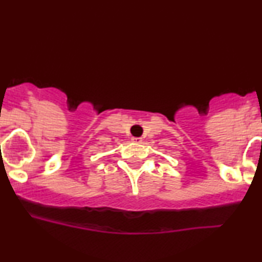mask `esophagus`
Wrapping results in <instances>:
<instances>
[{"label":"esophagus","instance_id":"obj_1","mask_svg":"<svg viewBox=\"0 0 262 262\" xmlns=\"http://www.w3.org/2000/svg\"><path fill=\"white\" fill-rule=\"evenodd\" d=\"M132 141H133V143H141V138L133 137V138H132Z\"/></svg>","mask_w":262,"mask_h":262}]
</instances>
